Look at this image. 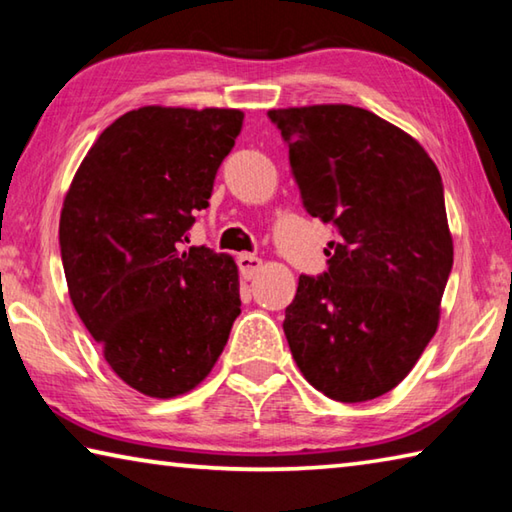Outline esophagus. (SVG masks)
Returning <instances> with one entry per match:
<instances>
[{
    "mask_svg": "<svg viewBox=\"0 0 512 512\" xmlns=\"http://www.w3.org/2000/svg\"><path fill=\"white\" fill-rule=\"evenodd\" d=\"M237 264H239V273L244 280H253V277L262 271V259L255 255H248V253H241L237 257Z\"/></svg>",
    "mask_w": 512,
    "mask_h": 512,
    "instance_id": "esophagus-1",
    "label": "esophagus"
}]
</instances>
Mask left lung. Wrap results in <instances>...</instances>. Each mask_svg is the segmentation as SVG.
<instances>
[{
	"mask_svg": "<svg viewBox=\"0 0 512 512\" xmlns=\"http://www.w3.org/2000/svg\"><path fill=\"white\" fill-rule=\"evenodd\" d=\"M302 207L334 225L327 271L300 275L284 309L293 359L316 391L366 402L409 375L436 334L454 246L427 151L354 106L268 110Z\"/></svg>",
	"mask_w": 512,
	"mask_h": 512,
	"instance_id": "left-lung-1",
	"label": "left lung"
}]
</instances>
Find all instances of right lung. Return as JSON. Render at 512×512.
<instances>
[{
	"mask_svg": "<svg viewBox=\"0 0 512 512\" xmlns=\"http://www.w3.org/2000/svg\"><path fill=\"white\" fill-rule=\"evenodd\" d=\"M241 110L146 106L85 155L60 212V257L76 314L110 368L149 397L210 375L241 314L232 257L189 248Z\"/></svg>",
	"mask_w": 512,
	"mask_h": 512,
	"instance_id": "obj_1",
	"label": "right lung"
}]
</instances>
